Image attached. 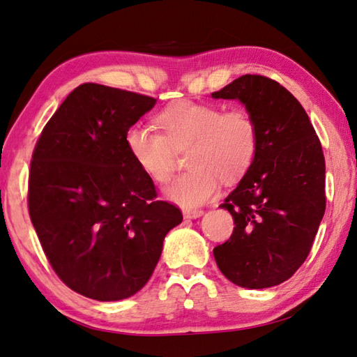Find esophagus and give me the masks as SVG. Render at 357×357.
<instances>
[{"label": "esophagus", "mask_w": 357, "mask_h": 357, "mask_svg": "<svg viewBox=\"0 0 357 357\" xmlns=\"http://www.w3.org/2000/svg\"><path fill=\"white\" fill-rule=\"evenodd\" d=\"M204 211L203 209H185L184 211V217L185 218H199L203 215Z\"/></svg>", "instance_id": "1"}]
</instances>
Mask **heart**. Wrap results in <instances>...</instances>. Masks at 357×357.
I'll use <instances>...</instances> for the list:
<instances>
[{"label":"heart","instance_id":"1","mask_svg":"<svg viewBox=\"0 0 357 357\" xmlns=\"http://www.w3.org/2000/svg\"><path fill=\"white\" fill-rule=\"evenodd\" d=\"M156 129L134 125L125 134L129 156L145 176L167 184L178 151L187 153L189 172L167 187L165 195L184 207H197L217 195L220 179L241 181L257 158L261 134L255 115L245 106L218 102H174L160 111Z\"/></svg>","mask_w":357,"mask_h":357}]
</instances>
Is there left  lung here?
<instances>
[{"instance_id": "1", "label": "left lung", "mask_w": 357, "mask_h": 357, "mask_svg": "<svg viewBox=\"0 0 357 357\" xmlns=\"http://www.w3.org/2000/svg\"><path fill=\"white\" fill-rule=\"evenodd\" d=\"M212 96L241 100L261 134L255 164L222 204L236 226L213 257L237 286H278L306 261L325 215L320 139L300 101L267 76L243 75Z\"/></svg>"}]
</instances>
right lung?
I'll list each match as a JSON object with an SVG mask.
<instances>
[{"label":"right lung","instance_id":"add662e5","mask_svg":"<svg viewBox=\"0 0 357 357\" xmlns=\"http://www.w3.org/2000/svg\"><path fill=\"white\" fill-rule=\"evenodd\" d=\"M156 100L81 84L45 125L32 153L28 209L45 256L71 290L116 301L145 286L183 212L158 199L125 134Z\"/></svg>","mask_w":357,"mask_h":357}]
</instances>
